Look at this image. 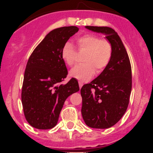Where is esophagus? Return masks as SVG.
Segmentation results:
<instances>
[{"label":"esophagus","mask_w":153,"mask_h":153,"mask_svg":"<svg viewBox=\"0 0 153 153\" xmlns=\"http://www.w3.org/2000/svg\"><path fill=\"white\" fill-rule=\"evenodd\" d=\"M83 83L82 82V81H79V88H81L82 86H83Z\"/></svg>","instance_id":"esophagus-1"}]
</instances>
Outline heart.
Segmentation results:
<instances>
[{
    "mask_svg": "<svg viewBox=\"0 0 153 153\" xmlns=\"http://www.w3.org/2000/svg\"><path fill=\"white\" fill-rule=\"evenodd\" d=\"M76 42L79 50L86 51L80 65L70 71V75L82 81L90 79L97 74H101L109 64L113 56L111 43L94 33H85L76 37ZM76 51L70 42H67L61 51V57L66 64L72 67L76 63Z\"/></svg>",
    "mask_w": 153,
    "mask_h": 153,
    "instance_id": "b5f03b06",
    "label": "heart"
}]
</instances>
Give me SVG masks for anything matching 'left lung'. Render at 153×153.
Masks as SVG:
<instances>
[{
	"instance_id": "1",
	"label": "left lung",
	"mask_w": 153,
	"mask_h": 153,
	"mask_svg": "<svg viewBox=\"0 0 153 153\" xmlns=\"http://www.w3.org/2000/svg\"><path fill=\"white\" fill-rule=\"evenodd\" d=\"M102 33L113 47L111 61L105 70L80 90L81 113L85 123L95 129H107L122 118L126 111L132 90V68L122 40L108 27L86 26Z\"/></svg>"
}]
</instances>
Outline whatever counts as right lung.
Here are the masks:
<instances>
[{
  "label": "right lung",
  "mask_w": 153,
  "mask_h": 153,
  "mask_svg": "<svg viewBox=\"0 0 153 153\" xmlns=\"http://www.w3.org/2000/svg\"><path fill=\"white\" fill-rule=\"evenodd\" d=\"M79 28L63 27L51 31L28 59L23 81L21 101L24 117L31 126L52 129L56 125L65 100L79 91L75 78L62 82L68 71L61 57L63 45Z\"/></svg>",
  "instance_id": "obj_1"
}]
</instances>
